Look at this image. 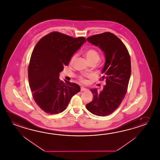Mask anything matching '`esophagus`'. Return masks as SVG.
Returning <instances> with one entry per match:
<instances>
[{"instance_id": "obj_1", "label": "esophagus", "mask_w": 160, "mask_h": 160, "mask_svg": "<svg viewBox=\"0 0 160 160\" xmlns=\"http://www.w3.org/2000/svg\"><path fill=\"white\" fill-rule=\"evenodd\" d=\"M88 89H87V88H84V87H81V91H87Z\"/></svg>"}]
</instances>
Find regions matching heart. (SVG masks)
<instances>
[{"instance_id":"1","label":"heart","mask_w":160,"mask_h":160,"mask_svg":"<svg viewBox=\"0 0 160 160\" xmlns=\"http://www.w3.org/2000/svg\"><path fill=\"white\" fill-rule=\"evenodd\" d=\"M85 56L86 57V59L88 60V62L92 61V60H98L100 59L99 55L98 53V52L94 49H89L87 50L85 53ZM76 58V55H74L72 58V59L71 60V63L73 62V61L75 60V59ZM91 75H86L85 77H91ZM80 80L81 82H86L87 80H85V78L84 77L81 76L80 78Z\"/></svg>"}]
</instances>
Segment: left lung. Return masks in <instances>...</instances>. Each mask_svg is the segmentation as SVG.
<instances>
[{
    "label": "left lung",
    "mask_w": 160,
    "mask_h": 160,
    "mask_svg": "<svg viewBox=\"0 0 160 160\" xmlns=\"http://www.w3.org/2000/svg\"><path fill=\"white\" fill-rule=\"evenodd\" d=\"M87 40L104 52L105 62L101 79L106 84L101 91L98 88L91 89L93 98L86 108L92 114L106 116L118 107L126 95L131 74L130 56L124 43L113 33H102Z\"/></svg>",
    "instance_id": "1"
}]
</instances>
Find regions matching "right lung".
I'll return each instance as SVG.
<instances>
[{
  "mask_svg": "<svg viewBox=\"0 0 160 160\" xmlns=\"http://www.w3.org/2000/svg\"><path fill=\"white\" fill-rule=\"evenodd\" d=\"M85 42L83 37L53 32L42 37L33 50L28 66L29 87L36 104L47 113L62 112L72 96L80 91L78 84L59 78Z\"/></svg>",
  "mask_w": 160,
  "mask_h": 160,
  "instance_id": "add662e5",
  "label": "right lung"
}]
</instances>
